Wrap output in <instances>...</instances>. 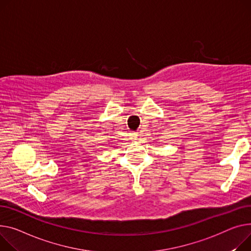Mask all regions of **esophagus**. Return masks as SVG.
Instances as JSON below:
<instances>
[{"mask_svg":"<svg viewBox=\"0 0 251 251\" xmlns=\"http://www.w3.org/2000/svg\"><path fill=\"white\" fill-rule=\"evenodd\" d=\"M137 137H138V135H137V134H135V133H134V134L132 135V138H133V139H137Z\"/></svg>","mask_w":251,"mask_h":251,"instance_id":"obj_1","label":"esophagus"}]
</instances>
